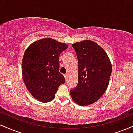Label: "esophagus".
<instances>
[{"instance_id":"34e87169","label":"esophagus","mask_w":133,"mask_h":133,"mask_svg":"<svg viewBox=\"0 0 133 133\" xmlns=\"http://www.w3.org/2000/svg\"><path fill=\"white\" fill-rule=\"evenodd\" d=\"M64 77H65V80H68V74H64Z\"/></svg>"}]
</instances>
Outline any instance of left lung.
Segmentation results:
<instances>
[{"label": "left lung", "instance_id": "1", "mask_svg": "<svg viewBox=\"0 0 133 133\" xmlns=\"http://www.w3.org/2000/svg\"><path fill=\"white\" fill-rule=\"evenodd\" d=\"M78 60V83L70 90L72 100L80 106L95 103L109 84L112 65L104 50L95 42L85 40L72 44Z\"/></svg>", "mask_w": 133, "mask_h": 133}]
</instances>
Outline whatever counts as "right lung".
I'll list each match as a JSON object with an SVG mask.
<instances>
[{
  "instance_id": "right-lung-1",
  "label": "right lung",
  "mask_w": 133,
  "mask_h": 133,
  "mask_svg": "<svg viewBox=\"0 0 133 133\" xmlns=\"http://www.w3.org/2000/svg\"><path fill=\"white\" fill-rule=\"evenodd\" d=\"M68 45L45 38L30 44L22 62L24 83L36 99L47 103L53 100L58 88L65 82L59 72V56Z\"/></svg>"
}]
</instances>
